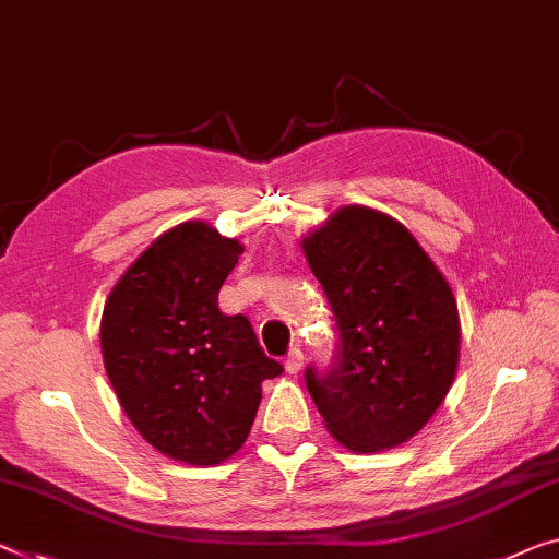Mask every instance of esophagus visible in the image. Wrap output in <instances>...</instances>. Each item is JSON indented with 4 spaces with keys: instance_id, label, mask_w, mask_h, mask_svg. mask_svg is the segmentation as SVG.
Masks as SVG:
<instances>
[{
    "instance_id": "obj_1",
    "label": "esophagus",
    "mask_w": 559,
    "mask_h": 559,
    "mask_svg": "<svg viewBox=\"0 0 559 559\" xmlns=\"http://www.w3.org/2000/svg\"><path fill=\"white\" fill-rule=\"evenodd\" d=\"M302 365H305V357H302V352H299V349H292L289 355H287V359H285V367H287V372H289V374H297V372H302Z\"/></svg>"
}]
</instances>
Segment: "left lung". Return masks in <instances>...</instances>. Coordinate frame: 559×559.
Masks as SVG:
<instances>
[{"label":"left lung","instance_id":"1","mask_svg":"<svg viewBox=\"0 0 559 559\" xmlns=\"http://www.w3.org/2000/svg\"><path fill=\"white\" fill-rule=\"evenodd\" d=\"M340 328V362L305 382L347 450H392L423 429L457 374L460 314L444 274L380 210L347 204L302 237Z\"/></svg>","mask_w":559,"mask_h":559}]
</instances>
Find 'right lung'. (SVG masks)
Here are the masks:
<instances>
[{"mask_svg": "<svg viewBox=\"0 0 559 559\" xmlns=\"http://www.w3.org/2000/svg\"><path fill=\"white\" fill-rule=\"evenodd\" d=\"M245 247L192 219L167 229L111 287L99 340L119 405L154 450L222 465L242 448L262 382L282 374L247 317L217 295Z\"/></svg>", "mask_w": 559, "mask_h": 559, "instance_id": "1", "label": "right lung"}]
</instances>
